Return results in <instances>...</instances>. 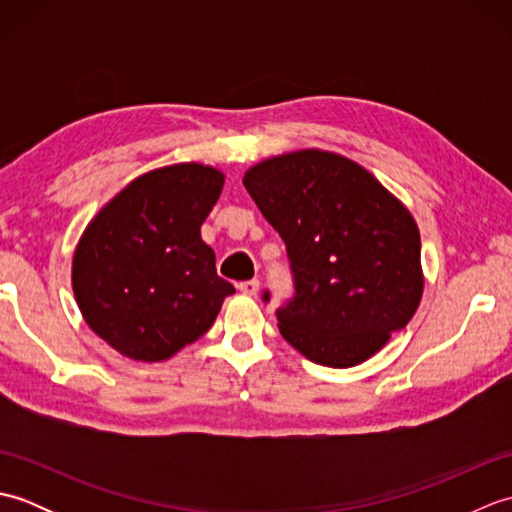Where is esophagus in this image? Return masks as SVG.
Masks as SVG:
<instances>
[{
    "instance_id": "1",
    "label": "esophagus",
    "mask_w": 512,
    "mask_h": 512,
    "mask_svg": "<svg viewBox=\"0 0 512 512\" xmlns=\"http://www.w3.org/2000/svg\"><path fill=\"white\" fill-rule=\"evenodd\" d=\"M237 288H239V292H244V295L255 297L257 290H259V281L257 279H248V281H242V284H239Z\"/></svg>"
}]
</instances>
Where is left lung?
<instances>
[{
    "instance_id": "1",
    "label": "left lung",
    "mask_w": 512,
    "mask_h": 512,
    "mask_svg": "<svg viewBox=\"0 0 512 512\" xmlns=\"http://www.w3.org/2000/svg\"><path fill=\"white\" fill-rule=\"evenodd\" d=\"M244 187L288 250L295 297L277 319L295 350L354 367L411 321L424 288L418 224L365 167L301 149L250 167Z\"/></svg>"
}]
</instances>
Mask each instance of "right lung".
<instances>
[{"mask_svg": "<svg viewBox=\"0 0 512 512\" xmlns=\"http://www.w3.org/2000/svg\"><path fill=\"white\" fill-rule=\"evenodd\" d=\"M224 173L200 162L132 180L85 228L72 290L94 334L132 361H167L211 328L235 288L217 277L200 226Z\"/></svg>", "mask_w": 512, "mask_h": 512, "instance_id": "obj_1", "label": "right lung"}]
</instances>
